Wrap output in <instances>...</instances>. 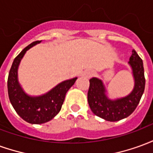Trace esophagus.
Instances as JSON below:
<instances>
[{
	"mask_svg": "<svg viewBox=\"0 0 153 153\" xmlns=\"http://www.w3.org/2000/svg\"><path fill=\"white\" fill-rule=\"evenodd\" d=\"M83 74L86 77H88V78H90V77H92L93 74H94V72H93V71H91V70H87V71H84Z\"/></svg>",
	"mask_w": 153,
	"mask_h": 153,
	"instance_id": "obj_1",
	"label": "esophagus"
}]
</instances>
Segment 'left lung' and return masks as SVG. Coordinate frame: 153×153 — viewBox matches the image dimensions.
<instances>
[{
	"label": "left lung",
	"instance_id": "obj_1",
	"mask_svg": "<svg viewBox=\"0 0 153 153\" xmlns=\"http://www.w3.org/2000/svg\"><path fill=\"white\" fill-rule=\"evenodd\" d=\"M134 81V88L127 96L111 99L107 95L102 80L93 77L89 80L88 102L93 114L107 121H118L134 111L144 92L145 78L143 60L134 50L128 62Z\"/></svg>",
	"mask_w": 153,
	"mask_h": 153
}]
</instances>
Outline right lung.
Instances as JSON below:
<instances>
[{
	"label": "right lung",
	"mask_w": 153,
	"mask_h": 153,
	"mask_svg": "<svg viewBox=\"0 0 153 153\" xmlns=\"http://www.w3.org/2000/svg\"><path fill=\"white\" fill-rule=\"evenodd\" d=\"M41 42L42 41H36L28 45L15 57L7 81L9 98L14 109L23 120L34 125L50 121L60 112L65 94L77 79V77H75L65 80L47 93L39 96H31L25 93L19 82V66L27 51Z\"/></svg>",
	"instance_id": "add662e5"
}]
</instances>
